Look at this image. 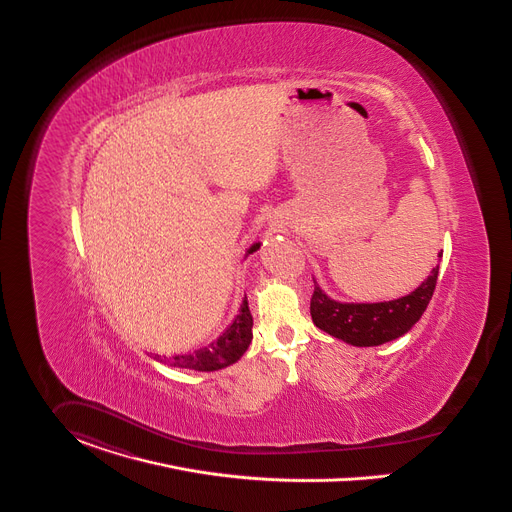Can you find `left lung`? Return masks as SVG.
Masks as SVG:
<instances>
[{
    "label": "left lung",
    "mask_w": 512,
    "mask_h": 512,
    "mask_svg": "<svg viewBox=\"0 0 512 512\" xmlns=\"http://www.w3.org/2000/svg\"><path fill=\"white\" fill-rule=\"evenodd\" d=\"M439 254V262H441ZM439 277V264L427 279L408 295L378 303L336 301L316 283L310 299V316L316 328L355 347H375L398 340L417 324L429 305Z\"/></svg>",
    "instance_id": "left-lung-1"
}]
</instances>
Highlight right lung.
Masks as SVG:
<instances>
[{"mask_svg":"<svg viewBox=\"0 0 512 512\" xmlns=\"http://www.w3.org/2000/svg\"><path fill=\"white\" fill-rule=\"evenodd\" d=\"M260 244L262 242H254L246 250L244 260L250 254H254L256 250H260ZM250 341H252V314L248 308V299L244 295V299L240 303L239 314L233 318V322L225 328V332L217 340L209 341L204 347L188 351V353H176L172 357H163V359H161V355H155V359L167 361L171 367H178V369L211 373V371H219V369H225V367L237 363L244 355V351L248 349Z\"/></svg>","mask_w":512,"mask_h":512,"instance_id":"add662e5","label":"right lung"}]
</instances>
